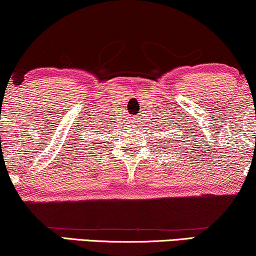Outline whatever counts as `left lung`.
I'll return each mask as SVG.
<instances>
[{"label": "left lung", "instance_id": "left-lung-1", "mask_svg": "<svg viewBox=\"0 0 256 256\" xmlns=\"http://www.w3.org/2000/svg\"><path fill=\"white\" fill-rule=\"evenodd\" d=\"M170 126H171V125H170ZM185 138H188V137H185Z\"/></svg>", "mask_w": 256, "mask_h": 256}]
</instances>
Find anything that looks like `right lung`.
Here are the masks:
<instances>
[{
    "instance_id": "right-lung-1",
    "label": "right lung",
    "mask_w": 256,
    "mask_h": 256,
    "mask_svg": "<svg viewBox=\"0 0 256 256\" xmlns=\"http://www.w3.org/2000/svg\"><path fill=\"white\" fill-rule=\"evenodd\" d=\"M94 144V140H91V143H90V146H89V149L91 148V146ZM98 144H101V143H98ZM92 148H95V146H92Z\"/></svg>"
}]
</instances>
